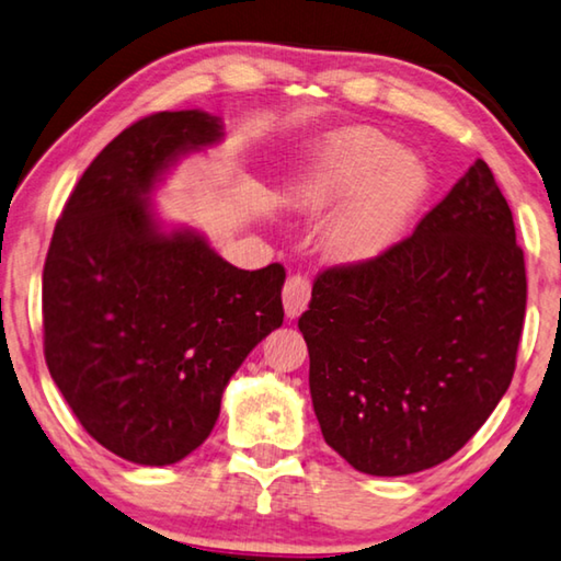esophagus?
Masks as SVG:
<instances>
[{
	"mask_svg": "<svg viewBox=\"0 0 561 561\" xmlns=\"http://www.w3.org/2000/svg\"><path fill=\"white\" fill-rule=\"evenodd\" d=\"M308 300H310V280L306 275L293 273L286 280V286H283V308H286V316L298 318L302 310L308 308Z\"/></svg>",
	"mask_w": 561,
	"mask_h": 561,
	"instance_id": "esophagus-1",
	"label": "esophagus"
}]
</instances>
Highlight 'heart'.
<instances>
[{
	"mask_svg": "<svg viewBox=\"0 0 561 561\" xmlns=\"http://www.w3.org/2000/svg\"><path fill=\"white\" fill-rule=\"evenodd\" d=\"M351 190L323 228L325 253L345 263L373 259L398 238L420 204L425 176L378 128L347 126L320 144L313 163L288 188V204L320 214Z\"/></svg>",
	"mask_w": 561,
	"mask_h": 561,
	"instance_id": "heart-1",
	"label": "heart"
}]
</instances>
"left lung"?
<instances>
[{
	"mask_svg": "<svg viewBox=\"0 0 561 561\" xmlns=\"http://www.w3.org/2000/svg\"><path fill=\"white\" fill-rule=\"evenodd\" d=\"M525 306L512 210L477 159L412 236L316 278L298 328L325 443L375 477L449 460L510 388Z\"/></svg>",
	"mask_w": 561,
	"mask_h": 561,
	"instance_id": "8db88e82",
	"label": "left lung"
}]
</instances>
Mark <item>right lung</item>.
Masks as SVG:
<instances>
[{"label":"right lung","instance_id":"right-lung-1","mask_svg":"<svg viewBox=\"0 0 561 561\" xmlns=\"http://www.w3.org/2000/svg\"><path fill=\"white\" fill-rule=\"evenodd\" d=\"M220 136V118L198 108L124 128L71 191L44 263L51 378L87 433L136 465L194 453L231 375L283 323L280 263L241 271L153 214L163 173Z\"/></svg>","mask_w":561,"mask_h":561}]
</instances>
